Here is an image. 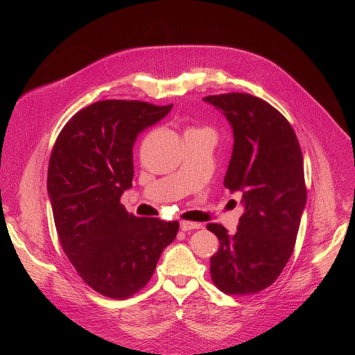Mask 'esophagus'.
I'll return each instance as SVG.
<instances>
[{
  "mask_svg": "<svg viewBox=\"0 0 355 355\" xmlns=\"http://www.w3.org/2000/svg\"><path fill=\"white\" fill-rule=\"evenodd\" d=\"M201 227H202V225H201L200 223H194V221H186V220L180 221V230H182V231L198 230V228H201Z\"/></svg>",
  "mask_w": 355,
  "mask_h": 355,
  "instance_id": "34e87169",
  "label": "esophagus"
}]
</instances>
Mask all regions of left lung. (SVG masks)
Instances as JSON below:
<instances>
[{
  "label": "left lung",
  "instance_id": "8db88e82",
  "mask_svg": "<svg viewBox=\"0 0 355 355\" xmlns=\"http://www.w3.org/2000/svg\"><path fill=\"white\" fill-rule=\"evenodd\" d=\"M234 130V150L224 178L242 191L245 213L231 235L221 224L206 225L220 241L210 258L214 286L230 295L269 287L294 252L306 205L304 157L288 120L270 103L246 93L207 96Z\"/></svg>",
  "mask_w": 355,
  "mask_h": 355
}]
</instances>
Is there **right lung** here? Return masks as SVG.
<instances>
[{
    "label": "right lung",
    "instance_id": "obj_1",
    "mask_svg": "<svg viewBox=\"0 0 355 355\" xmlns=\"http://www.w3.org/2000/svg\"><path fill=\"white\" fill-rule=\"evenodd\" d=\"M172 106L94 102L68 120L53 146L48 191L61 248L103 297L125 300L141 291L179 231L178 221L137 217L120 202L132 186L137 137Z\"/></svg>",
    "mask_w": 355,
    "mask_h": 355
}]
</instances>
